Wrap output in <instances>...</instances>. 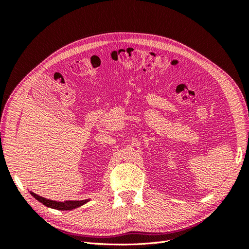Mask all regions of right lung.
Instances as JSON below:
<instances>
[{
  "label": "right lung",
  "instance_id": "1",
  "mask_svg": "<svg viewBox=\"0 0 249 249\" xmlns=\"http://www.w3.org/2000/svg\"><path fill=\"white\" fill-rule=\"evenodd\" d=\"M34 197L40 201L41 203H43L44 206H47L49 208H52V209H56V210H59V211H70V210H73L76 209L80 206H82L83 201H65V202H58V201H54V200H50V199H47L44 197H40L38 196V195L36 194H33Z\"/></svg>",
  "mask_w": 249,
  "mask_h": 249
}]
</instances>
